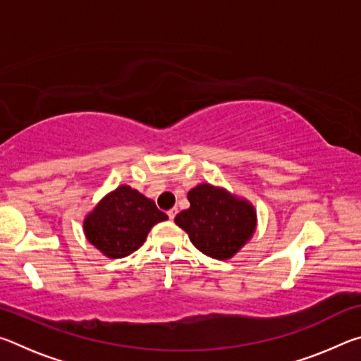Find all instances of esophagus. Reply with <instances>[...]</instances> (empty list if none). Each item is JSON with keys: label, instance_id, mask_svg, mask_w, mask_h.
I'll use <instances>...</instances> for the list:
<instances>
[{"label": "esophagus", "instance_id": "34e87169", "mask_svg": "<svg viewBox=\"0 0 361 361\" xmlns=\"http://www.w3.org/2000/svg\"><path fill=\"white\" fill-rule=\"evenodd\" d=\"M176 213H178V210H176V209H170V210L167 212V215H169V219H175V216H176Z\"/></svg>", "mask_w": 361, "mask_h": 361}]
</instances>
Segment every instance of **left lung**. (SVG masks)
Here are the masks:
<instances>
[{"label":"left lung","mask_w":361,"mask_h":361,"mask_svg":"<svg viewBox=\"0 0 361 361\" xmlns=\"http://www.w3.org/2000/svg\"><path fill=\"white\" fill-rule=\"evenodd\" d=\"M191 207L175 218L192 245L215 259H229L252 237L255 209L223 189L199 185L188 192Z\"/></svg>","instance_id":"8db88e82"}]
</instances>
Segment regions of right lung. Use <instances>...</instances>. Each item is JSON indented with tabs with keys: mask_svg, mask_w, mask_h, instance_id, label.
<instances>
[{
	"mask_svg": "<svg viewBox=\"0 0 361 361\" xmlns=\"http://www.w3.org/2000/svg\"><path fill=\"white\" fill-rule=\"evenodd\" d=\"M169 216L130 186H119L100 200L84 221L87 240L109 258H124L143 245L146 235Z\"/></svg>",
	"mask_w": 361,
	"mask_h": 361,
	"instance_id": "add662e5",
	"label": "right lung"
}]
</instances>
